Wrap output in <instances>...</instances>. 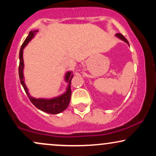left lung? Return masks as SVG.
Wrapping results in <instances>:
<instances>
[{
	"instance_id": "1",
	"label": "left lung",
	"mask_w": 156,
	"mask_h": 156,
	"mask_svg": "<svg viewBox=\"0 0 156 156\" xmlns=\"http://www.w3.org/2000/svg\"><path fill=\"white\" fill-rule=\"evenodd\" d=\"M116 37H117L118 38H119L120 39H122V40H123L124 42H126L127 44H129V43H128V40H127L126 38H125V37L122 34H116Z\"/></svg>"
}]
</instances>
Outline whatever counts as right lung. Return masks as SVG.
<instances>
[{"label":"right lung","mask_w":156,"mask_h":156,"mask_svg":"<svg viewBox=\"0 0 156 156\" xmlns=\"http://www.w3.org/2000/svg\"><path fill=\"white\" fill-rule=\"evenodd\" d=\"M38 32L37 30L36 31H31L29 32L28 36L26 37V39H25V41L23 42V43L21 46L20 50V64H19V76H20V83L22 84L23 89H24L25 92H26L27 96L28 97V98L30 99V101L34 105L37 107V108L39 110L42 111V112L48 113V114H59V113L64 112L66 108H67L68 105H69V101H70V98H71V91L70 85H71V80H72L73 74L71 71H69L66 73L65 75V79L66 82L68 83V87L67 88V91L62 94V95H59L56 98H51V99H44V98H33L28 93V90L27 89L26 83L24 81V76H23V68H24V63H23V49L28 44V42L33 39V37H34L36 33Z\"/></svg>","instance_id":"add662e5"}]
</instances>
